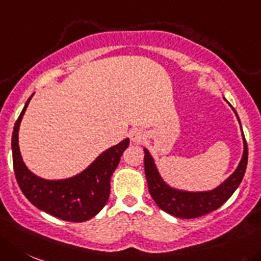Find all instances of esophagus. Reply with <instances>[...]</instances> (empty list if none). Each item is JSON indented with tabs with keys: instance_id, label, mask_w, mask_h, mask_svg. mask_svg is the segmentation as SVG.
Instances as JSON below:
<instances>
[{
	"instance_id": "obj_1",
	"label": "esophagus",
	"mask_w": 261,
	"mask_h": 261,
	"mask_svg": "<svg viewBox=\"0 0 261 261\" xmlns=\"http://www.w3.org/2000/svg\"><path fill=\"white\" fill-rule=\"evenodd\" d=\"M145 140V134L143 133L142 130H134L133 133H131V142L135 143V144H142L143 142Z\"/></svg>"
}]
</instances>
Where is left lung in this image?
Instances as JSON below:
<instances>
[{"label": "left lung", "instance_id": "8db88e82", "mask_svg": "<svg viewBox=\"0 0 261 261\" xmlns=\"http://www.w3.org/2000/svg\"><path fill=\"white\" fill-rule=\"evenodd\" d=\"M242 136L243 154L238 167L225 181L221 182L220 186L216 187L213 191L207 192H187L171 188L161 177L150 153L148 152V149H144V170L148 188H149L150 196L154 199L158 207L176 218L194 219L206 215L225 203L241 184L246 167H247V143H246L243 133Z\"/></svg>", "mask_w": 261, "mask_h": 261}]
</instances>
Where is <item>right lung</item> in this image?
<instances>
[{
	"label": "right lung",
	"instance_id": "right-lung-1",
	"mask_svg": "<svg viewBox=\"0 0 261 261\" xmlns=\"http://www.w3.org/2000/svg\"><path fill=\"white\" fill-rule=\"evenodd\" d=\"M32 96L27 100L16 119L11 138L16 181L27 199L40 210L65 221L81 223L89 220L108 202L111 176L118 166L119 158L128 147L130 140L125 139L107 149L86 170L75 176L63 180L42 179L27 169L19 150V126Z\"/></svg>",
	"mask_w": 261,
	"mask_h": 261
}]
</instances>
